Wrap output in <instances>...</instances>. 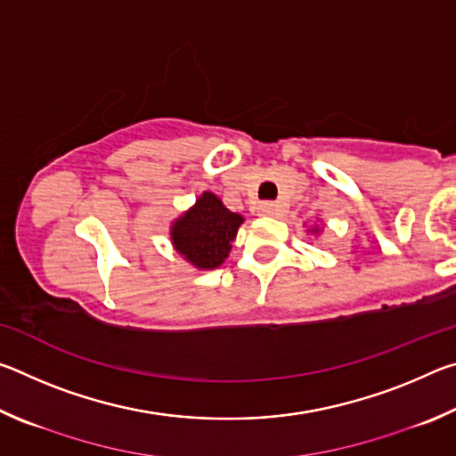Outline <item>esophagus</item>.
<instances>
[{"mask_svg": "<svg viewBox=\"0 0 456 456\" xmlns=\"http://www.w3.org/2000/svg\"><path fill=\"white\" fill-rule=\"evenodd\" d=\"M259 215H267V217H273V215L280 213V203H273V200H264L257 207Z\"/></svg>", "mask_w": 456, "mask_h": 456, "instance_id": "obj_1", "label": "esophagus"}]
</instances>
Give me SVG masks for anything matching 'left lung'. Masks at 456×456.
<instances>
[{
	"mask_svg": "<svg viewBox=\"0 0 456 456\" xmlns=\"http://www.w3.org/2000/svg\"><path fill=\"white\" fill-rule=\"evenodd\" d=\"M318 231H320L318 227H314V229H312V233H318Z\"/></svg>",
	"mask_w": 456,
	"mask_h": 456,
	"instance_id": "1",
	"label": "left lung"
}]
</instances>
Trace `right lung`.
I'll use <instances>...</instances> for the list:
<instances>
[{"label":"right lung","instance_id":"1","mask_svg":"<svg viewBox=\"0 0 456 456\" xmlns=\"http://www.w3.org/2000/svg\"><path fill=\"white\" fill-rule=\"evenodd\" d=\"M243 217L229 211L223 200L205 191L187 213L171 225L176 253L197 269H215L227 259Z\"/></svg>","mask_w":456,"mask_h":456}]
</instances>
